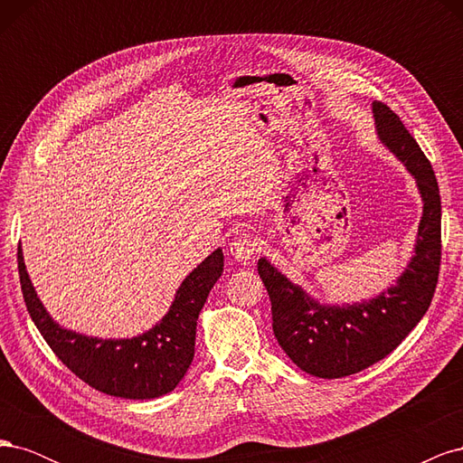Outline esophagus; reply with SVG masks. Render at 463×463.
Segmentation results:
<instances>
[{"label": "esophagus", "mask_w": 463, "mask_h": 463, "mask_svg": "<svg viewBox=\"0 0 463 463\" xmlns=\"http://www.w3.org/2000/svg\"><path fill=\"white\" fill-rule=\"evenodd\" d=\"M228 249H230V255H232L235 260L245 262V260L253 259V257L257 255L259 243H257L253 233L241 232V233H237V235L233 237V240L230 241Z\"/></svg>", "instance_id": "esophagus-1"}]
</instances>
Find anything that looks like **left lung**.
I'll use <instances>...</instances> for the list:
<instances>
[{"instance_id":"8db88e82","label":"left lung","mask_w":463,"mask_h":463,"mask_svg":"<svg viewBox=\"0 0 463 463\" xmlns=\"http://www.w3.org/2000/svg\"><path fill=\"white\" fill-rule=\"evenodd\" d=\"M373 116L381 143L408 167L423 199L415 255L396 286L361 303L322 305L269 260H259L278 344L301 371L320 378L355 374L394 352L427 313L439 282L442 213L432 165L386 104L373 102Z\"/></svg>"}]
</instances>
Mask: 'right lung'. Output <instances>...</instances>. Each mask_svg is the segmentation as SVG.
Segmentation results:
<instances>
[{"instance_id":"1","label":"right lung","mask_w":463,"mask_h":463,"mask_svg":"<svg viewBox=\"0 0 463 463\" xmlns=\"http://www.w3.org/2000/svg\"><path fill=\"white\" fill-rule=\"evenodd\" d=\"M17 262L26 309L52 352L82 383L125 400L164 396L185 376L194 355L199 313L223 272V253L216 249L181 282L170 311L156 326L135 338L102 340L60 326L36 296L21 245Z\"/></svg>"}]
</instances>
